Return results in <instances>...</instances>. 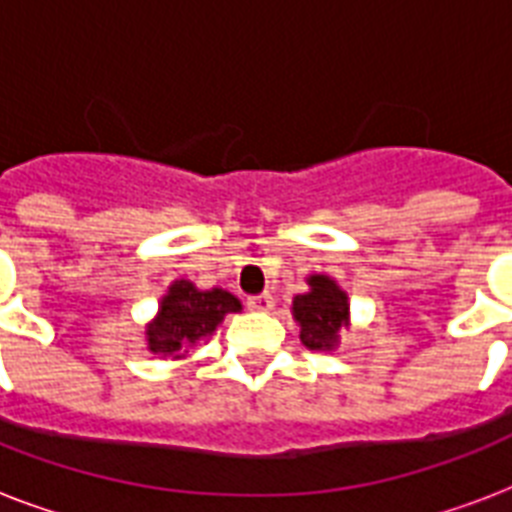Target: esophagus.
Returning a JSON list of instances; mask_svg holds the SVG:
<instances>
[{"label":"esophagus","mask_w":512,"mask_h":512,"mask_svg":"<svg viewBox=\"0 0 512 512\" xmlns=\"http://www.w3.org/2000/svg\"><path fill=\"white\" fill-rule=\"evenodd\" d=\"M247 305L257 313H268V311H273V297L271 295H255V297H249Z\"/></svg>","instance_id":"esophagus-1"}]
</instances>
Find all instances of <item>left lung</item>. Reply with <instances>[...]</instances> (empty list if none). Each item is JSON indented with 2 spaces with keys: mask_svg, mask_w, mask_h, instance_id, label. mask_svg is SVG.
<instances>
[{
  "mask_svg": "<svg viewBox=\"0 0 512 512\" xmlns=\"http://www.w3.org/2000/svg\"><path fill=\"white\" fill-rule=\"evenodd\" d=\"M308 292L292 300V319L300 327V342L308 350H335L342 329L350 327L348 292L327 273L308 276Z\"/></svg>",
  "mask_w": 512,
  "mask_h": 512,
  "instance_id": "1",
  "label": "left lung"
}]
</instances>
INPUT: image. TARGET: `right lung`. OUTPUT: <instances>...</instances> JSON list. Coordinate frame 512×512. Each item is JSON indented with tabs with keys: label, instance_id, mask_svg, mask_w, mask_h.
<instances>
[{
	"label": "right lung",
	"instance_id": "right-lung-1",
	"mask_svg": "<svg viewBox=\"0 0 512 512\" xmlns=\"http://www.w3.org/2000/svg\"><path fill=\"white\" fill-rule=\"evenodd\" d=\"M241 300L220 287L199 289L193 281L175 279L146 324V348L159 358H188L212 340L228 313H239Z\"/></svg>",
	"mask_w": 512,
	"mask_h": 512
}]
</instances>
